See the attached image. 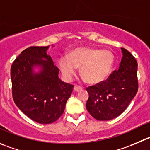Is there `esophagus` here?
<instances>
[{"label":"esophagus","instance_id":"obj_1","mask_svg":"<svg viewBox=\"0 0 150 150\" xmlns=\"http://www.w3.org/2000/svg\"><path fill=\"white\" fill-rule=\"evenodd\" d=\"M82 89V87H80V86H79V85H75V86H74V90L75 91H76V92H78V91H81V90Z\"/></svg>","mask_w":150,"mask_h":150}]
</instances>
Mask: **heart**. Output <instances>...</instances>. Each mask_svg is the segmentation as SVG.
Returning a JSON list of instances; mask_svg holds the SVG:
<instances>
[{
	"label": "heart",
	"instance_id": "heart-1",
	"mask_svg": "<svg viewBox=\"0 0 150 150\" xmlns=\"http://www.w3.org/2000/svg\"><path fill=\"white\" fill-rule=\"evenodd\" d=\"M114 64V55L110 51L90 46H80L70 51L68 56L58 60L60 71L68 80L80 67V74L88 83H99L108 78Z\"/></svg>",
	"mask_w": 150,
	"mask_h": 150
}]
</instances>
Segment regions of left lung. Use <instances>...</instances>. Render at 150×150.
Returning a JSON list of instances; mask_svg holds the SVG:
<instances>
[{
  "label": "left lung",
  "instance_id": "1",
  "mask_svg": "<svg viewBox=\"0 0 150 150\" xmlns=\"http://www.w3.org/2000/svg\"><path fill=\"white\" fill-rule=\"evenodd\" d=\"M122 51L119 70L107 80L86 88L89 94L86 108L97 120L109 121L121 115L138 91L136 59L125 48H122Z\"/></svg>",
  "mask_w": 150,
  "mask_h": 150
}]
</instances>
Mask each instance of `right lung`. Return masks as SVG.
I'll return each mask as SVG.
<instances>
[{
    "label": "right lung",
    "instance_id": "1",
    "mask_svg": "<svg viewBox=\"0 0 150 150\" xmlns=\"http://www.w3.org/2000/svg\"><path fill=\"white\" fill-rule=\"evenodd\" d=\"M48 48L31 46L23 50L11 67L15 105L40 124H51L59 119L74 88L59 78V68L47 54ZM35 67L40 68L39 72L33 71Z\"/></svg>",
    "mask_w": 150,
    "mask_h": 150
}]
</instances>
